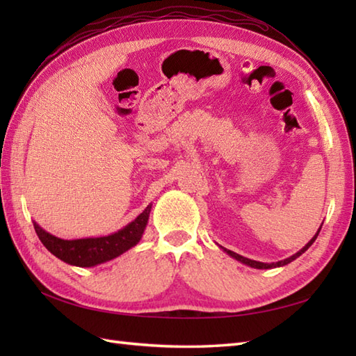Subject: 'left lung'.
Returning <instances> with one entry per match:
<instances>
[{
  "instance_id": "left-lung-1",
  "label": "left lung",
  "mask_w": 356,
  "mask_h": 356,
  "mask_svg": "<svg viewBox=\"0 0 356 356\" xmlns=\"http://www.w3.org/2000/svg\"><path fill=\"white\" fill-rule=\"evenodd\" d=\"M320 229H321V226H320ZM320 229L316 231V234L315 236L311 238V241H309V243L303 248V249H300V251L297 252V254H293V255H291L289 259H284V260H282V261H277V263H261V261H255V260H251V259H246V257H243V255H238V254H236V252H232V251H229V249H225V248H222L223 251L226 252V254H229L232 259H236V260H238V261H241L243 264H248V266H251V268H255V269H270V268H278V266H284V264H287V263H291V261H293L295 259H298V257L303 254V252H306L309 248H311V245L314 243V241L316 240V237H318V232H320Z\"/></svg>"
}]
</instances>
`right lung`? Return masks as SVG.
I'll return each mask as SVG.
<instances>
[{"label":"right lung","instance_id":"right-lung-1","mask_svg":"<svg viewBox=\"0 0 356 356\" xmlns=\"http://www.w3.org/2000/svg\"><path fill=\"white\" fill-rule=\"evenodd\" d=\"M149 211L151 205L143 209V213L136 217L131 223H128L125 228L105 237L64 240L44 231L36 222H33V226L41 243L59 260L73 264V266L92 268L116 259L120 254L138 245L148 223Z\"/></svg>","mask_w":356,"mask_h":356}]
</instances>
